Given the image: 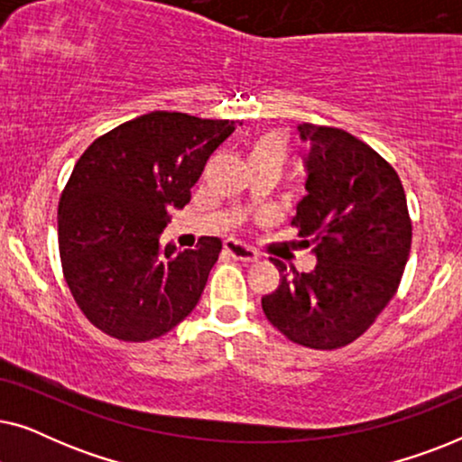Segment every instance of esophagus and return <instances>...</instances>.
Wrapping results in <instances>:
<instances>
[{
  "mask_svg": "<svg viewBox=\"0 0 462 462\" xmlns=\"http://www.w3.org/2000/svg\"><path fill=\"white\" fill-rule=\"evenodd\" d=\"M225 250L229 252V254L236 258V261H242V263H254V261H258L256 252L252 250L250 245L237 242V239H225Z\"/></svg>",
  "mask_w": 462,
  "mask_h": 462,
  "instance_id": "esophagus-1",
  "label": "esophagus"
}]
</instances>
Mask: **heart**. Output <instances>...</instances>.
<instances>
[{"instance_id":"obj_1","label":"heart","mask_w":462,"mask_h":462,"mask_svg":"<svg viewBox=\"0 0 462 462\" xmlns=\"http://www.w3.org/2000/svg\"><path fill=\"white\" fill-rule=\"evenodd\" d=\"M286 153H288V136L280 130H271L258 136L254 144H252L250 160H254V157H275V160L283 162Z\"/></svg>"}]
</instances>
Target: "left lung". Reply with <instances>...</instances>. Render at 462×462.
Masks as SVG:
<instances>
[{
	"instance_id": "left-lung-1",
	"label": "left lung",
	"mask_w": 462,
	"mask_h": 462,
	"mask_svg": "<svg viewBox=\"0 0 462 462\" xmlns=\"http://www.w3.org/2000/svg\"><path fill=\"white\" fill-rule=\"evenodd\" d=\"M299 132L309 143L307 195L292 225L318 264L299 273L273 258L282 280L263 311L292 343L332 351L362 337L393 299L412 220L400 176L370 144L330 125Z\"/></svg>"
}]
</instances>
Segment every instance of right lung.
<instances>
[{
  "mask_svg": "<svg viewBox=\"0 0 462 462\" xmlns=\"http://www.w3.org/2000/svg\"><path fill=\"white\" fill-rule=\"evenodd\" d=\"M236 130L229 119L153 111L98 136L59 201L62 275L92 326L144 343L198 305L223 242L160 245L172 208L191 201L206 162Z\"/></svg>",
  "mask_w": 462,
  "mask_h": 462,
  "instance_id": "obj_1",
  "label": "right lung"
}]
</instances>
